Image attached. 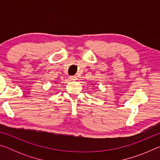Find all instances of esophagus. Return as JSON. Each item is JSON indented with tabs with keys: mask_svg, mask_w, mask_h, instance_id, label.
<instances>
[{
	"mask_svg": "<svg viewBox=\"0 0 160 160\" xmlns=\"http://www.w3.org/2000/svg\"><path fill=\"white\" fill-rule=\"evenodd\" d=\"M69 80H70V81H75V80H78V78H77L76 76H70V77L69 78Z\"/></svg>",
	"mask_w": 160,
	"mask_h": 160,
	"instance_id": "34e87169",
	"label": "esophagus"
}]
</instances>
